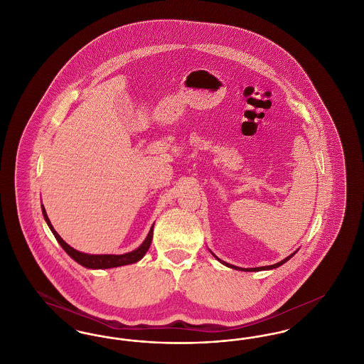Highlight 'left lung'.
<instances>
[{
  "mask_svg": "<svg viewBox=\"0 0 364 364\" xmlns=\"http://www.w3.org/2000/svg\"><path fill=\"white\" fill-rule=\"evenodd\" d=\"M297 251H299V250H296L294 254H291V255H289V257H287L285 259H282L281 260V262H278V263H274V264H270V266H260V267H251V269H242V267H237V266L229 264V263H226V262H224V260L220 259L218 257H215V255H214V254H213L211 251H210V252L213 254V257H214L215 259L220 260V262H221L223 264H225V266H228V267H230V269H235V270H242V272H262V270H273V269H277V267H279L281 264H284L285 262H288V260L291 259V258L294 257V254H296Z\"/></svg>",
  "mask_w": 364,
  "mask_h": 364,
  "instance_id": "8db88e82",
  "label": "left lung"
}]
</instances>
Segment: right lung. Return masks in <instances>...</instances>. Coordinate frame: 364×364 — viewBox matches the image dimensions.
<instances>
[{
    "instance_id": "1",
    "label": "right lung",
    "mask_w": 364,
    "mask_h": 364,
    "mask_svg": "<svg viewBox=\"0 0 364 364\" xmlns=\"http://www.w3.org/2000/svg\"><path fill=\"white\" fill-rule=\"evenodd\" d=\"M42 214H43V218H45L46 224L50 228L54 237L57 239L58 244L63 247V250L70 255L72 259L77 262L79 264L85 266L87 269H94V270H98V269H112V267H119V266L136 263V262H139L146 255V252L150 248L151 240H153L154 224L150 228V232H149L147 237L144 239V242H141L136 250H134L131 252H127V254H122V255H110V254L94 255V254H86V252H80V251L72 248L70 244H67V242L61 239V236L54 230V228H53L52 223H50V220H49V217L46 214V210L43 208V205H42Z\"/></svg>"
}]
</instances>
